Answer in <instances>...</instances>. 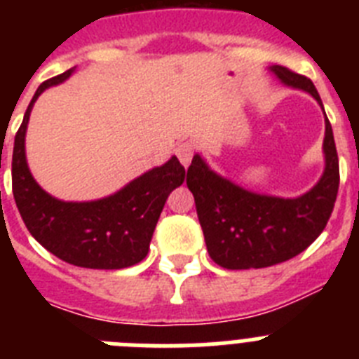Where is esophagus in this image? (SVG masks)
<instances>
[{
  "label": "esophagus",
  "instance_id": "esophagus-1",
  "mask_svg": "<svg viewBox=\"0 0 359 359\" xmlns=\"http://www.w3.org/2000/svg\"><path fill=\"white\" fill-rule=\"evenodd\" d=\"M176 156L180 158V161H182L185 167H189L190 161H192V156H194V144H192V142H182V144H177Z\"/></svg>",
  "mask_w": 359,
  "mask_h": 359
}]
</instances>
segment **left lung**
Instances as JSON below:
<instances>
[{
    "label": "left lung",
    "instance_id": "left-lung-1",
    "mask_svg": "<svg viewBox=\"0 0 359 359\" xmlns=\"http://www.w3.org/2000/svg\"><path fill=\"white\" fill-rule=\"evenodd\" d=\"M284 84L300 88L318 100L311 79L286 66L271 68ZM325 170L307 194L294 199L253 194L217 176L196 154L187 170L199 224L215 264L226 269L268 268L302 253L327 224L334 208L340 167L332 128L325 116Z\"/></svg>",
    "mask_w": 359,
    "mask_h": 359
}]
</instances>
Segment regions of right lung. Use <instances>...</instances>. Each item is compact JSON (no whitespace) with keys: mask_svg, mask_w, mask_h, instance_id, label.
Listing matches in <instances>:
<instances>
[{"mask_svg":"<svg viewBox=\"0 0 359 359\" xmlns=\"http://www.w3.org/2000/svg\"><path fill=\"white\" fill-rule=\"evenodd\" d=\"M73 68L37 88L19 126L12 154V192L32 237L73 266L91 269L129 268L144 261L163 205L185 180L176 156L123 187L109 198L90 203H65L46 194L28 170L25 133L34 102L46 88L72 75Z\"/></svg>","mask_w":359,"mask_h":359,"instance_id":"right-lung-1","label":"right lung"}]
</instances>
